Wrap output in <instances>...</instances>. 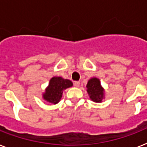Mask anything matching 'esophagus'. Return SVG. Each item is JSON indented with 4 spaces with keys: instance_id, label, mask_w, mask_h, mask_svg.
<instances>
[{
    "instance_id": "esophagus-1",
    "label": "esophagus",
    "mask_w": 147,
    "mask_h": 147,
    "mask_svg": "<svg viewBox=\"0 0 147 147\" xmlns=\"http://www.w3.org/2000/svg\"><path fill=\"white\" fill-rule=\"evenodd\" d=\"M74 85H75V87H76V88L79 87L80 82H74Z\"/></svg>"
}]
</instances>
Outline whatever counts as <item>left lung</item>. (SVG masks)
Here are the masks:
<instances>
[{
    "mask_svg": "<svg viewBox=\"0 0 147 147\" xmlns=\"http://www.w3.org/2000/svg\"><path fill=\"white\" fill-rule=\"evenodd\" d=\"M87 91L90 96V98L93 101L96 102H101L102 99L103 98V89L102 88L100 83V80L93 78L88 81L87 84Z\"/></svg>",
    "mask_w": 147,
    "mask_h": 147,
    "instance_id": "left-lung-1",
    "label": "left lung"
}]
</instances>
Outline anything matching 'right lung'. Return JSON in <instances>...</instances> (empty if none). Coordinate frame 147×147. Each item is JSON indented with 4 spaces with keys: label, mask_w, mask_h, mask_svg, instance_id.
<instances>
[{
    "label": "right lung",
    "mask_w": 147,
    "mask_h": 147,
    "mask_svg": "<svg viewBox=\"0 0 147 147\" xmlns=\"http://www.w3.org/2000/svg\"><path fill=\"white\" fill-rule=\"evenodd\" d=\"M72 86L70 80L63 79L61 77H53L50 81V84L44 94V99L47 102L57 104L60 100L63 90Z\"/></svg>",
    "instance_id": "add662e5"
}]
</instances>
